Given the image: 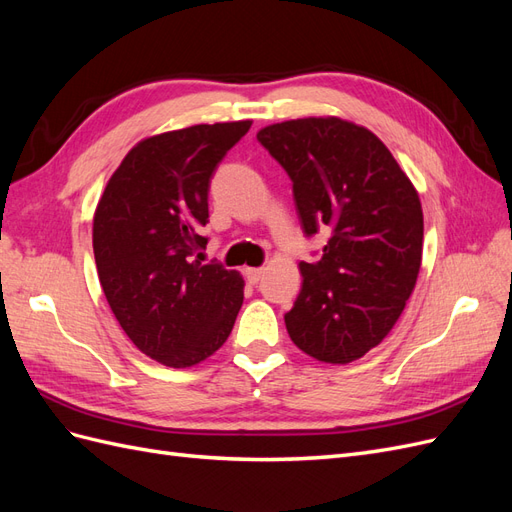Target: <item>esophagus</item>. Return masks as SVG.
<instances>
[{
    "instance_id": "34e87169",
    "label": "esophagus",
    "mask_w": 512,
    "mask_h": 512,
    "mask_svg": "<svg viewBox=\"0 0 512 512\" xmlns=\"http://www.w3.org/2000/svg\"><path fill=\"white\" fill-rule=\"evenodd\" d=\"M262 275H265V269H262V267H247L245 269V277H247V282H250V284H258Z\"/></svg>"
}]
</instances>
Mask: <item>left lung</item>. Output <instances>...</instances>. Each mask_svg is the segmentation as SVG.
I'll return each mask as SVG.
<instances>
[{"instance_id":"1","label":"left lung","mask_w":512,"mask_h":512,"mask_svg":"<svg viewBox=\"0 0 512 512\" xmlns=\"http://www.w3.org/2000/svg\"><path fill=\"white\" fill-rule=\"evenodd\" d=\"M256 138L292 181L303 232L329 226L316 262L284 316L297 348L346 365L395 327L423 258V209L393 153L363 126L339 117L290 119Z\"/></svg>"}]
</instances>
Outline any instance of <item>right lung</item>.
Here are the masks:
<instances>
[{"label": "right lung", "mask_w": 512, "mask_h": 512, "mask_svg": "<svg viewBox=\"0 0 512 512\" xmlns=\"http://www.w3.org/2000/svg\"><path fill=\"white\" fill-rule=\"evenodd\" d=\"M252 121L200 123L134 145L94 213L104 297L132 344L166 367L220 350L243 303V277L194 256L207 245L209 183Z\"/></svg>", "instance_id": "obj_1"}]
</instances>
